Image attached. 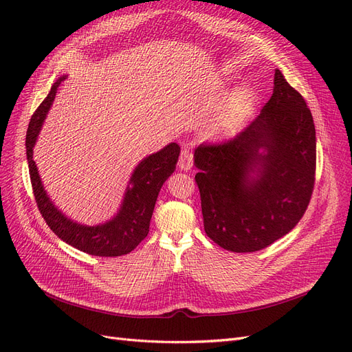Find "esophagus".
I'll list each match as a JSON object with an SVG mask.
<instances>
[{
	"instance_id": "34e87169",
	"label": "esophagus",
	"mask_w": 352,
	"mask_h": 352,
	"mask_svg": "<svg viewBox=\"0 0 352 352\" xmlns=\"http://www.w3.org/2000/svg\"><path fill=\"white\" fill-rule=\"evenodd\" d=\"M192 164H194L192 151L188 150V148H185L182 154H180V158H179V167L182 170H189L190 167H192Z\"/></svg>"
}]
</instances>
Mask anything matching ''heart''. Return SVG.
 I'll return each instance as SVG.
<instances>
[{
  "mask_svg": "<svg viewBox=\"0 0 352 352\" xmlns=\"http://www.w3.org/2000/svg\"><path fill=\"white\" fill-rule=\"evenodd\" d=\"M247 95L239 94L233 97L214 117L210 126V133L214 136H230L238 132L247 117Z\"/></svg>",
  "mask_w": 352,
  "mask_h": 352,
  "instance_id": "obj_1",
  "label": "heart"
}]
</instances>
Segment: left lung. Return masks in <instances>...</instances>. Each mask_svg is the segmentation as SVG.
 Segmentation results:
<instances>
[{"mask_svg":"<svg viewBox=\"0 0 352 352\" xmlns=\"http://www.w3.org/2000/svg\"><path fill=\"white\" fill-rule=\"evenodd\" d=\"M194 157L207 236L233 252L267 248L296 226L310 204L311 111L276 70L272 98L260 114L230 140L202 142Z\"/></svg>","mask_w":352,"mask_h":352,"instance_id":"8db88e82","label":"left lung"}]
</instances>
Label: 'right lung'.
<instances>
[{
	"label": "right lung",
	"instance_id": "add662e5",
	"mask_svg": "<svg viewBox=\"0 0 352 352\" xmlns=\"http://www.w3.org/2000/svg\"><path fill=\"white\" fill-rule=\"evenodd\" d=\"M60 82L61 79L52 85L47 98L32 114L26 132V155L36 206L48 228L61 241L91 255L119 257L135 250L150 232V221L158 192L166 179L175 172L180 146L176 142L168 144L162 151L142 160L131 177L132 188H127L126 190L119 214L113 220L101 226L78 225L52 206L41 184L34 162V145L45 116L54 101Z\"/></svg>",
	"mask_w": 352,
	"mask_h": 352
}]
</instances>
